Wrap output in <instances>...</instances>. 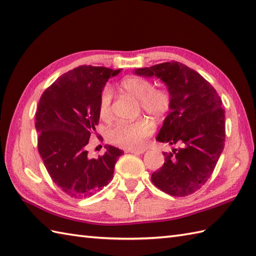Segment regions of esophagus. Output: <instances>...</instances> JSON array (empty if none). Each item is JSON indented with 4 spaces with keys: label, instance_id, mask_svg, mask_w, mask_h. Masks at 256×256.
Segmentation results:
<instances>
[{
    "label": "esophagus",
    "instance_id": "obj_1",
    "mask_svg": "<svg viewBox=\"0 0 256 256\" xmlns=\"http://www.w3.org/2000/svg\"><path fill=\"white\" fill-rule=\"evenodd\" d=\"M125 153H132V154H136V155H140V154H143L145 150H133V148H126L124 150Z\"/></svg>",
    "mask_w": 256,
    "mask_h": 256
}]
</instances>
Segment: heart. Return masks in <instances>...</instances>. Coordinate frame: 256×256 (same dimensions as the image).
<instances>
[{
	"instance_id": "b5f03b06",
	"label": "heart",
	"mask_w": 256,
	"mask_h": 256,
	"mask_svg": "<svg viewBox=\"0 0 256 256\" xmlns=\"http://www.w3.org/2000/svg\"><path fill=\"white\" fill-rule=\"evenodd\" d=\"M122 88L140 101L143 110L154 118L164 116L172 106L170 94L164 89H154L150 80L140 77H126L121 81ZM112 89L106 86L99 98V114L103 120L111 118ZM154 132V124L148 118L135 122H120L108 130V142L125 148L140 150Z\"/></svg>"
}]
</instances>
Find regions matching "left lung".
Instances as JSON below:
<instances>
[{
  "label": "left lung",
  "instance_id": "1",
  "mask_svg": "<svg viewBox=\"0 0 256 256\" xmlns=\"http://www.w3.org/2000/svg\"><path fill=\"white\" fill-rule=\"evenodd\" d=\"M134 74L160 79L172 98L156 140L178 148L162 153L165 162L153 172L152 182L174 197L192 194L208 180L224 148L221 98L202 76L177 62L138 68Z\"/></svg>",
  "mask_w": 256,
  "mask_h": 256
}]
</instances>
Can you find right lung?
Returning a JSON list of instances; mask_svg holds the SVG:
<instances>
[{
    "label": "right lung",
    "mask_w": 256,
    "mask_h": 256,
    "mask_svg": "<svg viewBox=\"0 0 256 256\" xmlns=\"http://www.w3.org/2000/svg\"><path fill=\"white\" fill-rule=\"evenodd\" d=\"M121 69L80 66L60 76L42 94L36 111L38 152L52 182L74 198H89L111 182L123 150L106 145L90 158L86 144L100 118L99 98Z\"/></svg>",
    "instance_id": "1"
}]
</instances>
